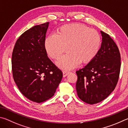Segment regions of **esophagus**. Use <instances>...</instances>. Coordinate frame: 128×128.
<instances>
[{
    "instance_id": "obj_1",
    "label": "esophagus",
    "mask_w": 128,
    "mask_h": 128,
    "mask_svg": "<svg viewBox=\"0 0 128 128\" xmlns=\"http://www.w3.org/2000/svg\"><path fill=\"white\" fill-rule=\"evenodd\" d=\"M71 72H69V71H63V76H64V78L68 76L69 74H70Z\"/></svg>"
}]
</instances>
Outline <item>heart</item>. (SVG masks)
Segmentation results:
<instances>
[{"label":"heart","mask_w":128,"mask_h":128,"mask_svg":"<svg viewBox=\"0 0 128 128\" xmlns=\"http://www.w3.org/2000/svg\"><path fill=\"white\" fill-rule=\"evenodd\" d=\"M101 36L94 29L81 24H65L56 31V35L46 38L44 46L51 58L58 59L68 49V53L57 62L63 69L70 70L79 64L91 62L99 52Z\"/></svg>","instance_id":"b5f03b06"}]
</instances>
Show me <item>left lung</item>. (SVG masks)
Here are the masks:
<instances>
[{
  "label": "left lung",
  "mask_w": 128,
  "mask_h": 128,
  "mask_svg": "<svg viewBox=\"0 0 128 128\" xmlns=\"http://www.w3.org/2000/svg\"><path fill=\"white\" fill-rule=\"evenodd\" d=\"M102 39L99 52L84 68L77 71L76 89L78 97L90 104H97L110 94L119 77V50L109 35L100 31Z\"/></svg>",
  "instance_id": "obj_1"
}]
</instances>
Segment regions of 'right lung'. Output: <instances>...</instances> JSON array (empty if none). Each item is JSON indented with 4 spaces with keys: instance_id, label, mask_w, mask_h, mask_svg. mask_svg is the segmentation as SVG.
Here are the masks:
<instances>
[{
    "instance_id": "add662e5",
    "label": "right lung",
    "mask_w": 128,
    "mask_h": 128,
    "mask_svg": "<svg viewBox=\"0 0 128 128\" xmlns=\"http://www.w3.org/2000/svg\"><path fill=\"white\" fill-rule=\"evenodd\" d=\"M49 22L36 25L20 36L12 57L13 77L24 97L46 101L54 95L63 74L47 56L44 42Z\"/></svg>"
}]
</instances>
